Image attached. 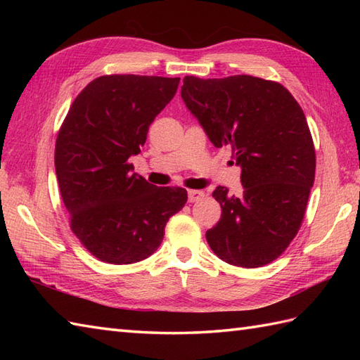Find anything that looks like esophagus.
<instances>
[{
  "label": "esophagus",
  "mask_w": 360,
  "mask_h": 360,
  "mask_svg": "<svg viewBox=\"0 0 360 360\" xmlns=\"http://www.w3.org/2000/svg\"><path fill=\"white\" fill-rule=\"evenodd\" d=\"M204 198L202 190H188V202H196Z\"/></svg>",
  "instance_id": "1"
}]
</instances>
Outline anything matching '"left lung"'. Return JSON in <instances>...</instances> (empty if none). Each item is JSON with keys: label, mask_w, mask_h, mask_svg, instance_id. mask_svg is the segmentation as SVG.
I'll return each mask as SVG.
<instances>
[{"label": "left lung", "mask_w": 360, "mask_h": 360, "mask_svg": "<svg viewBox=\"0 0 360 360\" xmlns=\"http://www.w3.org/2000/svg\"><path fill=\"white\" fill-rule=\"evenodd\" d=\"M181 97L217 148L231 147L241 167V196L217 187L221 219L205 232L223 262L259 267L294 240L316 176L307 117L289 91L252 75H186Z\"/></svg>", "instance_id": "8db88e82"}]
</instances>
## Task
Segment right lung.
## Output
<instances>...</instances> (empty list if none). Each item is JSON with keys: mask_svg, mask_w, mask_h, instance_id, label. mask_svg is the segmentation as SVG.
Instances as JSON below:
<instances>
[{"mask_svg": "<svg viewBox=\"0 0 360 360\" xmlns=\"http://www.w3.org/2000/svg\"><path fill=\"white\" fill-rule=\"evenodd\" d=\"M179 80L102 75L75 97L60 128V195L71 231L101 262L131 264L148 258L164 240L167 221L187 202L186 188L153 186L129 164Z\"/></svg>", "mask_w": 360, "mask_h": 360, "instance_id": "1", "label": "right lung"}]
</instances>
